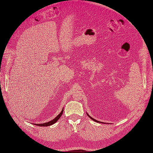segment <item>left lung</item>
Wrapping results in <instances>:
<instances>
[{
	"label": "left lung",
	"mask_w": 153,
	"mask_h": 153,
	"mask_svg": "<svg viewBox=\"0 0 153 153\" xmlns=\"http://www.w3.org/2000/svg\"><path fill=\"white\" fill-rule=\"evenodd\" d=\"M87 114V115H88V116H89L90 118H91V119H92V120H94V121H95V122H97V123H103V122H99V121H98V120H95L94 118H93L92 117H91L90 115H89V114H88L87 113H86Z\"/></svg>",
	"instance_id": "1"
}]
</instances>
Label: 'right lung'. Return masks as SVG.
<instances>
[{"mask_svg": "<svg viewBox=\"0 0 153 153\" xmlns=\"http://www.w3.org/2000/svg\"><path fill=\"white\" fill-rule=\"evenodd\" d=\"M63 111H64V109L62 108V111H61V113L56 117L55 118H54L53 120H51V121L49 122H46V123H42V124H33V125H35L36 126H50L54 123H55L56 122L58 121V120L59 119V118L61 117V116L62 115V113H63Z\"/></svg>", "mask_w": 153, "mask_h": 153, "instance_id": "add662e5", "label": "right lung"}]
</instances>
